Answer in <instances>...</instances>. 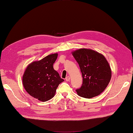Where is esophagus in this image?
<instances>
[{"mask_svg":"<svg viewBox=\"0 0 133 133\" xmlns=\"http://www.w3.org/2000/svg\"><path fill=\"white\" fill-rule=\"evenodd\" d=\"M70 79V78L69 76H67V77L66 78V81H69Z\"/></svg>","mask_w":133,"mask_h":133,"instance_id":"esophagus-1","label":"esophagus"}]
</instances>
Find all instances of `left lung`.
Masks as SVG:
<instances>
[{
    "mask_svg": "<svg viewBox=\"0 0 133 133\" xmlns=\"http://www.w3.org/2000/svg\"><path fill=\"white\" fill-rule=\"evenodd\" d=\"M79 64L83 81L76 90L82 97L90 98L99 95L107 87L111 78V70L103 55L92 49H79L72 52Z\"/></svg>",
    "mask_w": 133,
    "mask_h": 133,
    "instance_id": "1",
    "label": "left lung"
}]
</instances>
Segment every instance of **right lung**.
<instances>
[{"label":"right lung","instance_id":"1","mask_svg":"<svg viewBox=\"0 0 133 133\" xmlns=\"http://www.w3.org/2000/svg\"><path fill=\"white\" fill-rule=\"evenodd\" d=\"M58 54L49 55L40 61L32 62L26 69L22 77L23 85L31 96L41 101L52 98L57 88L64 79L54 69Z\"/></svg>","mask_w":133,"mask_h":133}]
</instances>
